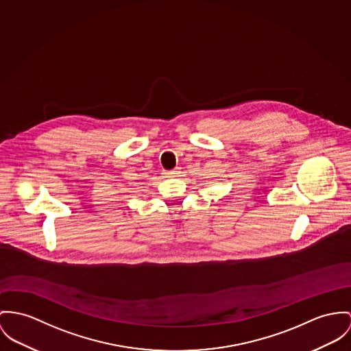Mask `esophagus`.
I'll use <instances>...</instances> for the list:
<instances>
[{
  "label": "esophagus",
  "instance_id": "34e87169",
  "mask_svg": "<svg viewBox=\"0 0 351 351\" xmlns=\"http://www.w3.org/2000/svg\"><path fill=\"white\" fill-rule=\"evenodd\" d=\"M175 176H179V169H171L165 172V178H175Z\"/></svg>",
  "mask_w": 351,
  "mask_h": 351
}]
</instances>
